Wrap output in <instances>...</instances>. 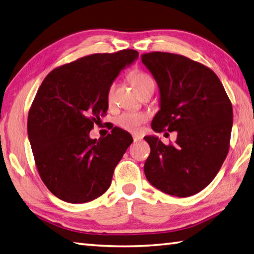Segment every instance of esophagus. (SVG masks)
<instances>
[{
  "label": "esophagus",
  "instance_id": "esophagus-1",
  "mask_svg": "<svg viewBox=\"0 0 254 254\" xmlns=\"http://www.w3.org/2000/svg\"><path fill=\"white\" fill-rule=\"evenodd\" d=\"M141 140H142L141 136H138V135H134L133 136V141L134 142H138V141H141Z\"/></svg>",
  "mask_w": 254,
  "mask_h": 254
}]
</instances>
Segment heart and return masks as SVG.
<instances>
[{
  "label": "heart",
  "mask_w": 254,
  "mask_h": 254,
  "mask_svg": "<svg viewBox=\"0 0 254 254\" xmlns=\"http://www.w3.org/2000/svg\"><path fill=\"white\" fill-rule=\"evenodd\" d=\"M128 79H130L133 87L140 93L144 92L146 89L154 86L153 79L148 76L146 72L138 70V69H135V70L128 73ZM114 86H116V84L111 83L108 88L107 100L109 103L112 102ZM146 118L147 117L145 114L141 112H124L121 116H119L117 118V124L121 128H123V130H126L127 132L137 133L140 131L142 124L146 121Z\"/></svg>",
  "instance_id": "heart-1"
}]
</instances>
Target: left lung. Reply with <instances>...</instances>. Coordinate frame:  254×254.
I'll return each mask as SVG.
<instances>
[{
    "label": "left lung",
    "instance_id": "left-lung-1",
    "mask_svg": "<svg viewBox=\"0 0 254 254\" xmlns=\"http://www.w3.org/2000/svg\"><path fill=\"white\" fill-rule=\"evenodd\" d=\"M142 63L155 78L161 110L152 121L157 133L177 131L175 144L145 136L147 181L161 191L188 197L207 187L229 152L232 104L210 68L183 55L152 52Z\"/></svg>",
    "mask_w": 254,
    "mask_h": 254
}]
</instances>
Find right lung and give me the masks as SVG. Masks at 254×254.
<instances>
[{
	"label": "right lung",
	"mask_w": 254,
	"mask_h": 254,
	"mask_svg": "<svg viewBox=\"0 0 254 254\" xmlns=\"http://www.w3.org/2000/svg\"><path fill=\"white\" fill-rule=\"evenodd\" d=\"M137 57L133 49L89 55L55 68L39 87L27 133L39 176L59 199L88 202L110 187L133 138L119 127L99 140L89 132L107 113L109 86Z\"/></svg>",
	"instance_id": "add662e5"
}]
</instances>
